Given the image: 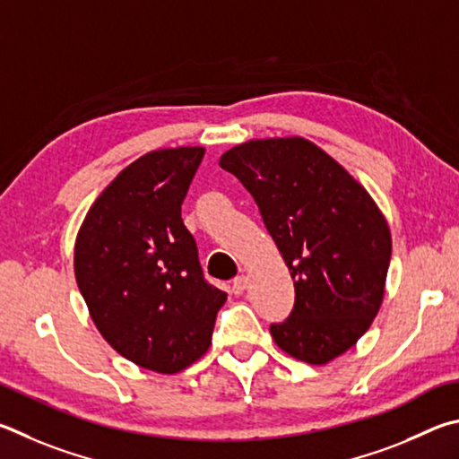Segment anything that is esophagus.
I'll list each match as a JSON object with an SVG mask.
<instances>
[{
    "label": "esophagus",
    "mask_w": 459,
    "mask_h": 459,
    "mask_svg": "<svg viewBox=\"0 0 459 459\" xmlns=\"http://www.w3.org/2000/svg\"><path fill=\"white\" fill-rule=\"evenodd\" d=\"M246 286H247V276H236L234 278V282H231V290H234L236 294H242L244 290H246Z\"/></svg>",
    "instance_id": "34e87169"
}]
</instances>
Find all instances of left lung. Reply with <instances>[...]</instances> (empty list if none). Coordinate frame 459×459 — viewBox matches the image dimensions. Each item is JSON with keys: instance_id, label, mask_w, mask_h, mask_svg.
I'll use <instances>...</instances> for the list:
<instances>
[{"instance_id": "8db88e82", "label": "left lung", "mask_w": 459, "mask_h": 459, "mask_svg": "<svg viewBox=\"0 0 459 459\" xmlns=\"http://www.w3.org/2000/svg\"><path fill=\"white\" fill-rule=\"evenodd\" d=\"M220 165L252 193L294 280V310L272 325L286 355L326 365L363 336L379 312L391 230L368 191L304 136L252 139Z\"/></svg>"}]
</instances>
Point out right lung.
<instances>
[{
  "label": "right lung",
  "mask_w": 459,
  "mask_h": 459,
  "mask_svg": "<svg viewBox=\"0 0 459 459\" xmlns=\"http://www.w3.org/2000/svg\"><path fill=\"white\" fill-rule=\"evenodd\" d=\"M204 155V147H173L133 160L96 197L74 244L76 284L102 339L163 375L205 355L228 300L204 280L181 220Z\"/></svg>",
  "instance_id": "1"
}]
</instances>
